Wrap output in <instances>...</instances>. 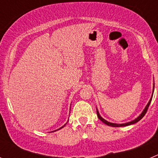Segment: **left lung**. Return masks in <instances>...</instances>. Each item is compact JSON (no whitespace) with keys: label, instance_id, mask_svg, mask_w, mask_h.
<instances>
[{"label":"left lung","instance_id":"obj_1","mask_svg":"<svg viewBox=\"0 0 158 158\" xmlns=\"http://www.w3.org/2000/svg\"><path fill=\"white\" fill-rule=\"evenodd\" d=\"M153 90H154V83H153V93H152V96H151V98H150V100H149V102H148V104H146V107L144 108V110L142 111V112L141 113L140 115H139V116L137 117L135 119H134V120L131 121V122H128V123H110L108 122V121L105 120L104 118H102L101 116H100V113H99V111L98 109H97V107H96V113H97V116H98V118H100V120L102 121V122L104 123H105L106 125H107V126H110V127H126V126H129V125H131V124H135L136 123L139 122L140 119H142V118H143V116H144L145 115H146V111H147L148 110V107H149V106H150V102H151V100H152V97H153Z\"/></svg>","mask_w":158,"mask_h":158}]
</instances>
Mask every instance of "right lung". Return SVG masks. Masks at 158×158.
Masks as SVG:
<instances>
[{
  "label": "right lung",
  "instance_id": "add662e5",
  "mask_svg": "<svg viewBox=\"0 0 158 158\" xmlns=\"http://www.w3.org/2000/svg\"><path fill=\"white\" fill-rule=\"evenodd\" d=\"M65 125H66V123H65V125H64V126H62V127H60V128H59V129H58V130H55V131H58V130H60V129H62V128H63V127H65Z\"/></svg>",
  "mask_w": 158,
  "mask_h": 158
}]
</instances>
